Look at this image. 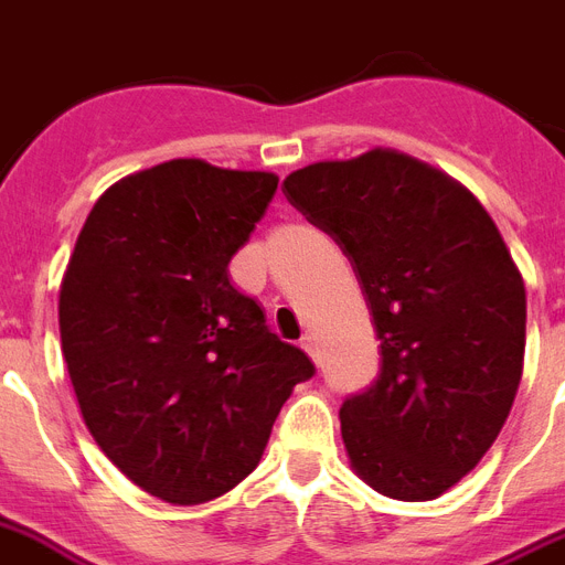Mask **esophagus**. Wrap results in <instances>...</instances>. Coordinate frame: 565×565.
<instances>
[{
  "instance_id": "1",
  "label": "esophagus",
  "mask_w": 565,
  "mask_h": 565,
  "mask_svg": "<svg viewBox=\"0 0 565 565\" xmlns=\"http://www.w3.org/2000/svg\"><path fill=\"white\" fill-rule=\"evenodd\" d=\"M301 348H305L307 354H310L316 360V339L310 337V333H305V337H301Z\"/></svg>"
}]
</instances>
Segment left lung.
<instances>
[{"label": "left lung", "instance_id": "8db88e82", "mask_svg": "<svg viewBox=\"0 0 565 565\" xmlns=\"http://www.w3.org/2000/svg\"><path fill=\"white\" fill-rule=\"evenodd\" d=\"M284 194L342 246L383 365L342 403L351 470L429 502L465 479L511 415L525 360V284L497 223L458 179L392 148L328 159Z\"/></svg>", "mask_w": 565, "mask_h": 565}]
</instances>
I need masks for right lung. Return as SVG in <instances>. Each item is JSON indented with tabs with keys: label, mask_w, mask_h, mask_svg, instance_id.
Here are the masks:
<instances>
[{
	"label": "right lung",
	"mask_w": 565,
	"mask_h": 565,
	"mask_svg": "<svg viewBox=\"0 0 565 565\" xmlns=\"http://www.w3.org/2000/svg\"><path fill=\"white\" fill-rule=\"evenodd\" d=\"M275 188V173L203 159L130 173L92 205L63 273L60 345L86 429L171 505L241 484L316 371L228 281Z\"/></svg>",
	"instance_id": "right-lung-1"
}]
</instances>
